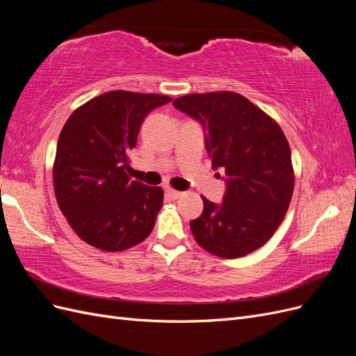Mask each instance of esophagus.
Instances as JSON below:
<instances>
[{
    "mask_svg": "<svg viewBox=\"0 0 356 356\" xmlns=\"http://www.w3.org/2000/svg\"><path fill=\"white\" fill-rule=\"evenodd\" d=\"M165 193H166V196H168V197L174 199V200L179 199V197H181V195H182L181 191H177V190H174V188H166V190H165Z\"/></svg>",
    "mask_w": 356,
    "mask_h": 356,
    "instance_id": "1",
    "label": "esophagus"
}]
</instances>
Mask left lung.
<instances>
[{"label":"left lung","mask_w":356,"mask_h":356,"mask_svg":"<svg viewBox=\"0 0 356 356\" xmlns=\"http://www.w3.org/2000/svg\"><path fill=\"white\" fill-rule=\"evenodd\" d=\"M174 106L202 124L212 168L225 174L222 202L202 196L203 212L190 221L193 236L217 257L251 254L272 238L293 197L294 170L282 129L234 92L191 93Z\"/></svg>","instance_id":"8db88e82"}]
</instances>
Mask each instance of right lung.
<instances>
[{
  "instance_id": "obj_1",
  "label": "right lung",
  "mask_w": 356,
  "mask_h": 356,
  "mask_svg": "<svg viewBox=\"0 0 356 356\" xmlns=\"http://www.w3.org/2000/svg\"><path fill=\"white\" fill-rule=\"evenodd\" d=\"M170 101L156 93L105 92L63 126L53 186L62 213L86 243L115 252L152 233L163 190L131 179L129 154L147 114Z\"/></svg>"
}]
</instances>
